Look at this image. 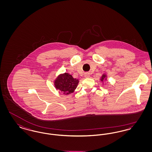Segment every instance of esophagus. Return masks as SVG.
I'll list each match as a JSON object with an SVG mask.
<instances>
[{"label": "esophagus", "instance_id": "obj_1", "mask_svg": "<svg viewBox=\"0 0 152 152\" xmlns=\"http://www.w3.org/2000/svg\"><path fill=\"white\" fill-rule=\"evenodd\" d=\"M89 76H90V75H89V73H85V74H84V77H85L86 78H88Z\"/></svg>", "mask_w": 152, "mask_h": 152}]
</instances>
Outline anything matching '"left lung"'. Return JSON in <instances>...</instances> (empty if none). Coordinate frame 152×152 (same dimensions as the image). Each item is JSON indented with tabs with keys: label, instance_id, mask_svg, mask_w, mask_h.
<instances>
[{
	"label": "left lung",
	"instance_id": "left-lung-1",
	"mask_svg": "<svg viewBox=\"0 0 152 152\" xmlns=\"http://www.w3.org/2000/svg\"><path fill=\"white\" fill-rule=\"evenodd\" d=\"M107 75H106V74H103V75L101 76L100 80L103 83L104 80H107Z\"/></svg>",
	"mask_w": 152,
	"mask_h": 152
}]
</instances>
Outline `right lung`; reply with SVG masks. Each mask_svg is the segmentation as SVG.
Here are the masks:
<instances>
[{"label": "right lung", "instance_id": "obj_1", "mask_svg": "<svg viewBox=\"0 0 152 152\" xmlns=\"http://www.w3.org/2000/svg\"><path fill=\"white\" fill-rule=\"evenodd\" d=\"M79 83V80L75 79L68 73L60 74L54 81V86L64 94H71L74 92Z\"/></svg>", "mask_w": 152, "mask_h": 152}]
</instances>
